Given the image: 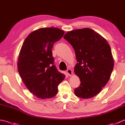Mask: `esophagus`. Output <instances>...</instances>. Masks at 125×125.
I'll return each instance as SVG.
<instances>
[{
	"mask_svg": "<svg viewBox=\"0 0 125 125\" xmlns=\"http://www.w3.org/2000/svg\"><path fill=\"white\" fill-rule=\"evenodd\" d=\"M67 73L69 76H71L73 75V71L71 69H68L67 70Z\"/></svg>",
	"mask_w": 125,
	"mask_h": 125,
	"instance_id": "34e87169",
	"label": "esophagus"
}]
</instances>
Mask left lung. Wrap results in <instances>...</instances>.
I'll return each instance as SVG.
<instances>
[{
	"mask_svg": "<svg viewBox=\"0 0 125 125\" xmlns=\"http://www.w3.org/2000/svg\"><path fill=\"white\" fill-rule=\"evenodd\" d=\"M75 52L74 72L81 84L75 89L78 97L88 99L101 91L109 81L114 67L112 52L107 41L88 28L68 31L64 37Z\"/></svg>",
	"mask_w": 125,
	"mask_h": 125,
	"instance_id": "left-lung-1",
	"label": "left lung"
}]
</instances>
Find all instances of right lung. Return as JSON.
<instances>
[{
	"instance_id": "add662e5",
	"label": "right lung",
	"mask_w": 125,
	"mask_h": 125,
	"mask_svg": "<svg viewBox=\"0 0 125 125\" xmlns=\"http://www.w3.org/2000/svg\"><path fill=\"white\" fill-rule=\"evenodd\" d=\"M64 31L54 27L33 31L26 38L18 58V69L30 91L41 99L57 94L58 85L65 76L54 64L52 48Z\"/></svg>"
}]
</instances>
